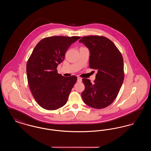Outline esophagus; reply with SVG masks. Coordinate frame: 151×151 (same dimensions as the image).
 <instances>
[{"label": "esophagus", "mask_w": 151, "mask_h": 151, "mask_svg": "<svg viewBox=\"0 0 151 151\" xmlns=\"http://www.w3.org/2000/svg\"><path fill=\"white\" fill-rule=\"evenodd\" d=\"M82 79L80 78H78V82H81Z\"/></svg>", "instance_id": "34e87169"}]
</instances>
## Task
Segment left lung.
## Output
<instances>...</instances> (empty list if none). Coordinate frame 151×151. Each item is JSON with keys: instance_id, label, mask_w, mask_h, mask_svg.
<instances>
[{"instance_id": "obj_1", "label": "left lung", "mask_w": 151, "mask_h": 151, "mask_svg": "<svg viewBox=\"0 0 151 151\" xmlns=\"http://www.w3.org/2000/svg\"><path fill=\"white\" fill-rule=\"evenodd\" d=\"M79 42L89 50V67L98 70L93 83L82 80L85 86L82 99L91 108H106L116 99L123 82L122 54L114 43L103 36H86Z\"/></svg>"}]
</instances>
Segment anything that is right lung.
I'll list each match as a JSON object with an SVG mask.
<instances>
[{"instance_id":"1","label":"right lung","mask_w":151,"mask_h":151,"mask_svg":"<svg viewBox=\"0 0 151 151\" xmlns=\"http://www.w3.org/2000/svg\"><path fill=\"white\" fill-rule=\"evenodd\" d=\"M80 37H46L37 44L27 64L29 88L37 104L54 110L63 106L77 81L72 75L58 73V65L64 60L68 47Z\"/></svg>"}]
</instances>
